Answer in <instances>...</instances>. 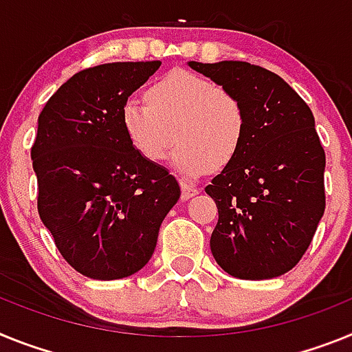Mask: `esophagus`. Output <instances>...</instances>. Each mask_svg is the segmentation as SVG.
Instances as JSON below:
<instances>
[{"instance_id":"obj_1","label":"esophagus","mask_w":352,"mask_h":352,"mask_svg":"<svg viewBox=\"0 0 352 352\" xmlns=\"http://www.w3.org/2000/svg\"><path fill=\"white\" fill-rule=\"evenodd\" d=\"M180 188H182V200H189L191 197L198 195V188L193 184H188V182H180Z\"/></svg>"}]
</instances>
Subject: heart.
Listing matches in <instances>:
<instances>
[{
	"mask_svg": "<svg viewBox=\"0 0 352 352\" xmlns=\"http://www.w3.org/2000/svg\"><path fill=\"white\" fill-rule=\"evenodd\" d=\"M120 122L131 146L151 163L166 157L177 136L173 164L189 179L230 164L246 136L241 100L189 70H172L152 83L146 102L129 97Z\"/></svg>",
	"mask_w": 352,
	"mask_h": 352,
	"instance_id": "b5f03b06",
	"label": "heart"
}]
</instances>
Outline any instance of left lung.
<instances>
[{"mask_svg": "<svg viewBox=\"0 0 352 352\" xmlns=\"http://www.w3.org/2000/svg\"><path fill=\"white\" fill-rule=\"evenodd\" d=\"M189 67L234 94L246 113L239 155L210 180L218 223L210 252L241 280H267L294 267L326 207V155L308 104L282 78L246 62Z\"/></svg>", "mask_w": 352, "mask_h": 352, "instance_id": "left-lung-1", "label": "left lung"}]
</instances>
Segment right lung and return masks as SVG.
Returning <instances> with one entry per match:
<instances>
[{"label": "right lung", "mask_w": 352, "mask_h": 352, "mask_svg": "<svg viewBox=\"0 0 352 352\" xmlns=\"http://www.w3.org/2000/svg\"><path fill=\"white\" fill-rule=\"evenodd\" d=\"M159 67L155 60L85 69L38 115V214L63 258L94 280L131 276L151 261L180 198L175 177L134 151L120 122L125 100Z\"/></svg>", "instance_id": "add662e5"}]
</instances>
